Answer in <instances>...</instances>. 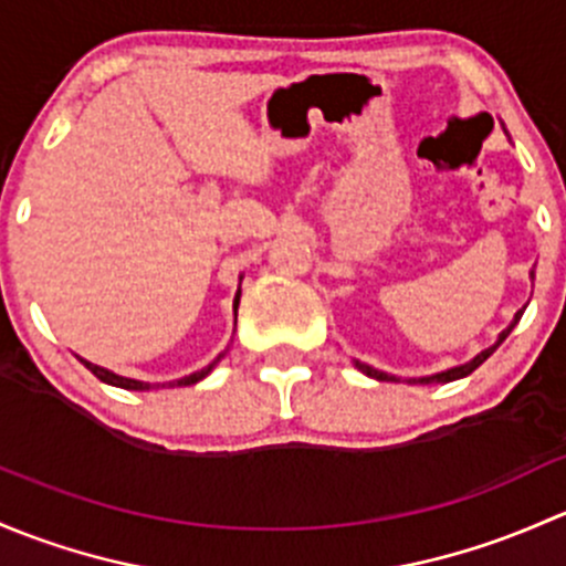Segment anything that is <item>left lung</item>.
Listing matches in <instances>:
<instances>
[{
    "mask_svg": "<svg viewBox=\"0 0 566 566\" xmlns=\"http://www.w3.org/2000/svg\"><path fill=\"white\" fill-rule=\"evenodd\" d=\"M532 277H534V272H532ZM523 311H526V307H523ZM523 311H517V313H515V318H512V324L506 326L504 332H501V335H499V340L493 343L491 348H485V352H480V354H476L474 359H469V363H465V365H458V368H450V370H441V373H436V376L406 378V381H409V384H447V381H455V378H463V376H469V373H474L476 368H480L482 363H485L488 357H491L493 352H496V348L501 346V343L506 340V335H510V332L515 329V324L521 322ZM357 368L363 370L365 376H370V378H378V381H398V378H395V376H389V373H384V370H376V368H370V365H363V363H357Z\"/></svg>",
    "mask_w": 566,
    "mask_h": 566,
    "instance_id": "1",
    "label": "left lung"
}]
</instances>
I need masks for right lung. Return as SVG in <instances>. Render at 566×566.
Listing matches in <instances>:
<instances>
[{
  "mask_svg": "<svg viewBox=\"0 0 566 566\" xmlns=\"http://www.w3.org/2000/svg\"><path fill=\"white\" fill-rule=\"evenodd\" d=\"M240 281H242V277H240ZM237 307H240V291H237V296H234V316H237ZM220 357H223V354H220ZM220 357H218V359H220ZM218 359H214L212 365H207V368H203V370H196V373H190V376H185V378H177V381H168V387H190V384L201 381V378H207L209 373H212L214 365H218ZM81 363H84L86 368H90L92 373H95V376L101 378V381L111 384V387H122V389H153V387H166V384H147V381H136V378L116 376V373H111V370H106V368H101V365H92V363H86V359H81Z\"/></svg>",
  "mask_w": 566,
  "mask_h": 566,
  "instance_id": "add662e5",
  "label": "right lung"
}]
</instances>
